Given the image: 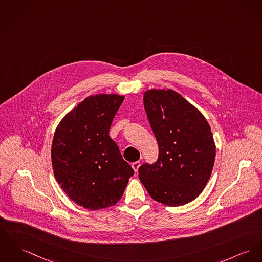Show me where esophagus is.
I'll return each instance as SVG.
<instances>
[{
	"instance_id": "esophagus-1",
	"label": "esophagus",
	"mask_w": 262,
	"mask_h": 262,
	"mask_svg": "<svg viewBox=\"0 0 262 262\" xmlns=\"http://www.w3.org/2000/svg\"><path fill=\"white\" fill-rule=\"evenodd\" d=\"M131 167H132V169L135 171V172H137L138 171V169H139L140 167V162L139 161H136V162H134V163H132L131 164Z\"/></svg>"
}]
</instances>
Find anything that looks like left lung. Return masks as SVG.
Listing matches in <instances>:
<instances>
[{
    "instance_id": "8db88e82",
    "label": "left lung",
    "mask_w": 262,
    "mask_h": 262,
    "mask_svg": "<svg viewBox=\"0 0 262 262\" xmlns=\"http://www.w3.org/2000/svg\"><path fill=\"white\" fill-rule=\"evenodd\" d=\"M144 107L159 146L154 165L139 168L153 200L169 207L191 203L204 191L215 159V143L202 112L173 89L145 91Z\"/></svg>"
}]
</instances>
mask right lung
I'll return each mask as SVG.
<instances>
[{
    "instance_id": "right-lung-1",
    "label": "right lung",
    "mask_w": 262,
    "mask_h": 262,
    "mask_svg": "<svg viewBox=\"0 0 262 262\" xmlns=\"http://www.w3.org/2000/svg\"><path fill=\"white\" fill-rule=\"evenodd\" d=\"M125 96L95 94L58 123L52 144L53 174L66 194L90 210L115 206L134 174L110 138L112 120Z\"/></svg>"
}]
</instances>
